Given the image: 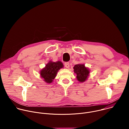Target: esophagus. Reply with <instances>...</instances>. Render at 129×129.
Instances as JSON below:
<instances>
[{
  "label": "esophagus",
  "instance_id": "obj_1",
  "mask_svg": "<svg viewBox=\"0 0 129 129\" xmlns=\"http://www.w3.org/2000/svg\"><path fill=\"white\" fill-rule=\"evenodd\" d=\"M64 65H65V67L67 68H68L69 67V62H66L64 63Z\"/></svg>",
  "mask_w": 129,
  "mask_h": 129
}]
</instances>
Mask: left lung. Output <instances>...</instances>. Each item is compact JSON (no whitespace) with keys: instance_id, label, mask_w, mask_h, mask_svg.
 Segmentation results:
<instances>
[{"instance_id":"1","label":"left lung","mask_w":129,"mask_h":129,"mask_svg":"<svg viewBox=\"0 0 129 129\" xmlns=\"http://www.w3.org/2000/svg\"><path fill=\"white\" fill-rule=\"evenodd\" d=\"M75 73L77 75V79L81 83L85 82L89 76L90 70L84 64H76L73 68Z\"/></svg>"}]
</instances>
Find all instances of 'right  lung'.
Returning a JSON list of instances; mask_svg holds the SVG:
<instances>
[{"instance_id": "right-lung-1", "label": "right lung", "mask_w": 129, "mask_h": 129, "mask_svg": "<svg viewBox=\"0 0 129 129\" xmlns=\"http://www.w3.org/2000/svg\"><path fill=\"white\" fill-rule=\"evenodd\" d=\"M64 67L62 62L50 61L40 71V75L43 81L48 84L51 83L56 78L58 71Z\"/></svg>"}]
</instances>
